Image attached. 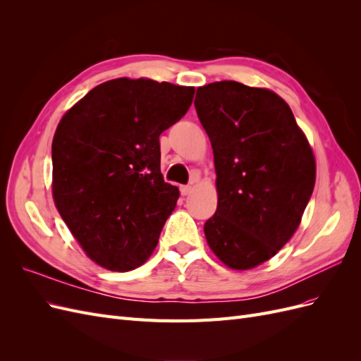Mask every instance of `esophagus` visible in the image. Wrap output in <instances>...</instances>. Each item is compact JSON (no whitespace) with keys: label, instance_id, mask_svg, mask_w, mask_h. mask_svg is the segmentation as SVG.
<instances>
[{"label":"esophagus","instance_id":"34e87169","mask_svg":"<svg viewBox=\"0 0 361 361\" xmlns=\"http://www.w3.org/2000/svg\"><path fill=\"white\" fill-rule=\"evenodd\" d=\"M191 191H192L191 185H182V187H180V194L182 195H188Z\"/></svg>","mask_w":361,"mask_h":361}]
</instances>
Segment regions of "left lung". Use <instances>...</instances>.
<instances>
[{"label": "left lung", "instance_id": "obj_1", "mask_svg": "<svg viewBox=\"0 0 361 361\" xmlns=\"http://www.w3.org/2000/svg\"><path fill=\"white\" fill-rule=\"evenodd\" d=\"M194 105L216 173L206 241L228 268H255L300 226L316 180L312 147L289 105L271 90L218 81L199 87Z\"/></svg>", "mask_w": 361, "mask_h": 361}]
</instances>
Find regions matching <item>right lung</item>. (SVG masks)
I'll use <instances>...</instances> for the list:
<instances>
[{
	"instance_id": "1",
	"label": "right lung",
	"mask_w": 361,
	"mask_h": 361,
	"mask_svg": "<svg viewBox=\"0 0 361 361\" xmlns=\"http://www.w3.org/2000/svg\"><path fill=\"white\" fill-rule=\"evenodd\" d=\"M194 87L117 78L63 116L52 140V195L85 255L130 271L158 244L179 190L161 174L159 135L187 114Z\"/></svg>"
}]
</instances>
